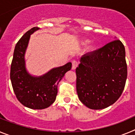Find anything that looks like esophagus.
Segmentation results:
<instances>
[{"label": "esophagus", "mask_w": 135, "mask_h": 135, "mask_svg": "<svg viewBox=\"0 0 135 135\" xmlns=\"http://www.w3.org/2000/svg\"><path fill=\"white\" fill-rule=\"evenodd\" d=\"M78 62L76 60L72 61V67H71L72 70H75V69L78 67Z\"/></svg>", "instance_id": "esophagus-1"}]
</instances>
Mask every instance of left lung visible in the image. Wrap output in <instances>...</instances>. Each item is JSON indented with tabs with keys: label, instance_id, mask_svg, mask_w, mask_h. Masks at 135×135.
<instances>
[{
	"label": "left lung",
	"instance_id": "obj_1",
	"mask_svg": "<svg viewBox=\"0 0 135 135\" xmlns=\"http://www.w3.org/2000/svg\"><path fill=\"white\" fill-rule=\"evenodd\" d=\"M76 73L80 101L92 109L108 108L120 98L126 84L124 46L120 40H114L84 55Z\"/></svg>",
	"mask_w": 135,
	"mask_h": 135
}]
</instances>
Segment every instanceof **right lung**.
<instances>
[{
    "instance_id": "add662e5",
    "label": "right lung",
    "mask_w": 135,
    "mask_h": 135,
    "mask_svg": "<svg viewBox=\"0 0 135 135\" xmlns=\"http://www.w3.org/2000/svg\"><path fill=\"white\" fill-rule=\"evenodd\" d=\"M34 27L27 31L15 45L11 65L10 77L17 99L24 106L33 109H42L54 103L57 95V85L71 64L53 69L46 74L35 78L27 73L24 54L30 34L38 30Z\"/></svg>"
}]
</instances>
